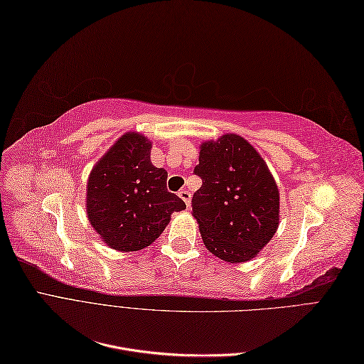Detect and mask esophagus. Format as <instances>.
Wrapping results in <instances>:
<instances>
[{
    "mask_svg": "<svg viewBox=\"0 0 364 364\" xmlns=\"http://www.w3.org/2000/svg\"><path fill=\"white\" fill-rule=\"evenodd\" d=\"M179 197L185 202L186 206H190V203H191V194H190V191H186V190L179 191Z\"/></svg>",
    "mask_w": 364,
    "mask_h": 364,
    "instance_id": "esophagus-1",
    "label": "esophagus"
}]
</instances>
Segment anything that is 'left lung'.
Returning <instances> with one entry per match:
<instances>
[{
    "label": "left lung",
    "instance_id": "1",
    "mask_svg": "<svg viewBox=\"0 0 364 364\" xmlns=\"http://www.w3.org/2000/svg\"><path fill=\"white\" fill-rule=\"evenodd\" d=\"M194 174L193 215L203 245L220 259L245 262L258 255L279 225V191L267 164L235 134L203 142Z\"/></svg>",
    "mask_w": 364,
    "mask_h": 364
}]
</instances>
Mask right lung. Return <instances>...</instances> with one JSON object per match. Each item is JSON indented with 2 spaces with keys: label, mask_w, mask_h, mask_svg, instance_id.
I'll list each match as a JSON object with an SVG mask.
<instances>
[{
  "label": "right lung",
  "mask_w": 364,
  "mask_h": 364,
  "mask_svg": "<svg viewBox=\"0 0 364 364\" xmlns=\"http://www.w3.org/2000/svg\"><path fill=\"white\" fill-rule=\"evenodd\" d=\"M151 142L127 132L95 164L87 181V218L105 243L132 252L150 246L171 214L186 208L167 190L168 173L150 161Z\"/></svg>",
  "instance_id": "add662e5"
}]
</instances>
